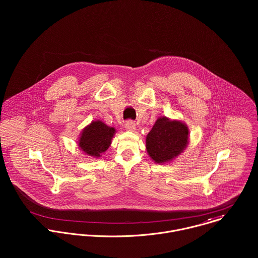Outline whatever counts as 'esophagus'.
Instances as JSON below:
<instances>
[{
	"instance_id": "1",
	"label": "esophagus",
	"mask_w": 258,
	"mask_h": 258,
	"mask_svg": "<svg viewBox=\"0 0 258 258\" xmlns=\"http://www.w3.org/2000/svg\"><path fill=\"white\" fill-rule=\"evenodd\" d=\"M125 128L128 130V131H134L135 128H136V124L135 122H133L132 120H129L125 123Z\"/></svg>"
}]
</instances>
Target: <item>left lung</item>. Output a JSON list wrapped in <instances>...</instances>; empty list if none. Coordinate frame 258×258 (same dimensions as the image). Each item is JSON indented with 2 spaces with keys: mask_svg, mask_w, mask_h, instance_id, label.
<instances>
[{
  "mask_svg": "<svg viewBox=\"0 0 258 258\" xmlns=\"http://www.w3.org/2000/svg\"><path fill=\"white\" fill-rule=\"evenodd\" d=\"M187 138L188 130L184 123L159 118L148 133L147 152L156 163L171 161L184 151Z\"/></svg>",
  "mask_w": 258,
  "mask_h": 258,
  "instance_id": "obj_1",
  "label": "left lung"
}]
</instances>
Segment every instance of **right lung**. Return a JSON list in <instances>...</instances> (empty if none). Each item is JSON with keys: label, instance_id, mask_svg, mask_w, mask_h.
<instances>
[{"label": "right lung", "instance_id": "obj_1", "mask_svg": "<svg viewBox=\"0 0 258 258\" xmlns=\"http://www.w3.org/2000/svg\"><path fill=\"white\" fill-rule=\"evenodd\" d=\"M114 133V128L108 127L101 121L92 122L83 130L79 140V147L89 156L100 157L110 146Z\"/></svg>", "mask_w": 258, "mask_h": 258}]
</instances>
